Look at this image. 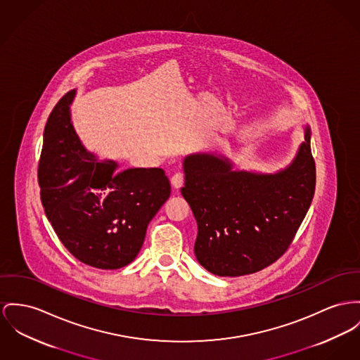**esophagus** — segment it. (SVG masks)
<instances>
[{
	"instance_id": "34e87169",
	"label": "esophagus",
	"mask_w": 360,
	"mask_h": 360,
	"mask_svg": "<svg viewBox=\"0 0 360 360\" xmlns=\"http://www.w3.org/2000/svg\"><path fill=\"white\" fill-rule=\"evenodd\" d=\"M184 179H186V176H184L183 172H176V173L170 177V183H172V186H173L174 188H180V187H183V184H184Z\"/></svg>"
}]
</instances>
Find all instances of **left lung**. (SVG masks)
Here are the masks:
<instances>
[{"label":"left lung","instance_id":"obj_1","mask_svg":"<svg viewBox=\"0 0 360 360\" xmlns=\"http://www.w3.org/2000/svg\"><path fill=\"white\" fill-rule=\"evenodd\" d=\"M226 160L191 155L181 193L198 222V262L221 277L257 273L287 252L315 192V161L304 142L276 174L233 172Z\"/></svg>","mask_w":360,"mask_h":360}]
</instances>
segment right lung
Instances as JSON below:
<instances>
[{"instance_id":"right-lung-1","label":"right lung","mask_w":360,"mask_h":360,"mask_svg":"<svg viewBox=\"0 0 360 360\" xmlns=\"http://www.w3.org/2000/svg\"><path fill=\"white\" fill-rule=\"evenodd\" d=\"M73 94L57 102L45 127L38 164L41 200L56 235L76 259L96 269H120L139 254L170 184L162 169L116 173V162H98L71 124Z\"/></svg>"}]
</instances>
